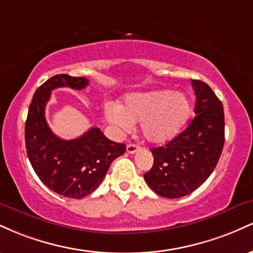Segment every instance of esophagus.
<instances>
[{"label":"esophagus","instance_id":"esophagus-1","mask_svg":"<svg viewBox=\"0 0 253 253\" xmlns=\"http://www.w3.org/2000/svg\"><path fill=\"white\" fill-rule=\"evenodd\" d=\"M138 151H139V146H138V145H135V144H129V145H127V152L130 153V155H133V153L138 152Z\"/></svg>","mask_w":253,"mask_h":253}]
</instances>
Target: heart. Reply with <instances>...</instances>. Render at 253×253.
<instances>
[{
    "instance_id": "heart-1",
    "label": "heart",
    "mask_w": 253,
    "mask_h": 253,
    "mask_svg": "<svg viewBox=\"0 0 253 253\" xmlns=\"http://www.w3.org/2000/svg\"><path fill=\"white\" fill-rule=\"evenodd\" d=\"M193 113L187 95L172 90L134 92L127 95L120 106L104 107L106 120L124 132L140 124L141 134L151 144H164L178 135Z\"/></svg>"
}]
</instances>
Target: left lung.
<instances>
[{"label":"left lung","mask_w":253,"mask_h":253,"mask_svg":"<svg viewBox=\"0 0 253 253\" xmlns=\"http://www.w3.org/2000/svg\"><path fill=\"white\" fill-rule=\"evenodd\" d=\"M195 118L164 146L151 149L152 169L145 182L158 195L177 199L202 184L215 169L225 143V115L221 101L207 83L193 80Z\"/></svg>","instance_id":"obj_1"}]
</instances>
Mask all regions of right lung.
I'll list each match as a JSON object with an SVG mask.
<instances>
[{
  "mask_svg": "<svg viewBox=\"0 0 253 253\" xmlns=\"http://www.w3.org/2000/svg\"><path fill=\"white\" fill-rule=\"evenodd\" d=\"M85 77L56 75L34 92L25 125L27 156L34 171L46 187L59 195L82 199L103 181L110 164L124 155L126 145L109 140L97 127L72 140L58 138L45 119V107L56 88L82 90Z\"/></svg>",
  "mask_w": 253,
  "mask_h": 253,
  "instance_id": "obj_1",
  "label": "right lung"
}]
</instances>
